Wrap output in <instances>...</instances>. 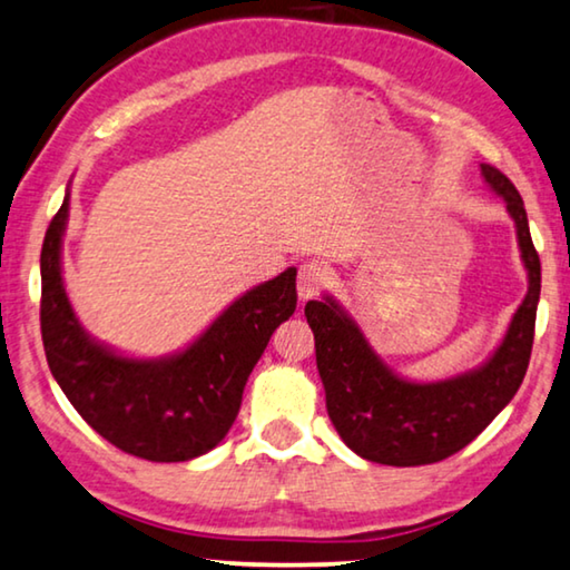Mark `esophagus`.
Here are the masks:
<instances>
[{
  "label": "esophagus",
  "instance_id": "obj_1",
  "mask_svg": "<svg viewBox=\"0 0 570 570\" xmlns=\"http://www.w3.org/2000/svg\"><path fill=\"white\" fill-rule=\"evenodd\" d=\"M327 284H331V268H327V263L323 261L302 263L299 276H296V292H299L302 302L317 296Z\"/></svg>",
  "mask_w": 570,
  "mask_h": 570
}]
</instances>
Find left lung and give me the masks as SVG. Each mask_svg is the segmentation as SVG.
<instances>
[{
  "mask_svg": "<svg viewBox=\"0 0 570 570\" xmlns=\"http://www.w3.org/2000/svg\"><path fill=\"white\" fill-rule=\"evenodd\" d=\"M480 170L488 186L507 202L529 276L524 302L514 312L501 346L483 366L442 382L403 380L374 354L362 327L333 296L312 299L304 307L315 333L327 415L346 446L368 462L415 468L446 460L511 403L527 374L540 302V255L514 183L491 165H480Z\"/></svg>",
  "mask_w": 570,
  "mask_h": 570,
  "instance_id": "8db88e82",
  "label": "left lung"
}]
</instances>
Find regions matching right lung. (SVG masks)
<instances>
[{
	"label": "right lung",
	"instance_id": "1",
	"mask_svg": "<svg viewBox=\"0 0 570 570\" xmlns=\"http://www.w3.org/2000/svg\"><path fill=\"white\" fill-rule=\"evenodd\" d=\"M69 194L41 250V333L46 362L63 395L102 439L149 462H186L227 436L253 366L296 309V268L250 288L186 351L128 358L79 325L61 282Z\"/></svg>",
	"mask_w": 570,
	"mask_h": 570
}]
</instances>
